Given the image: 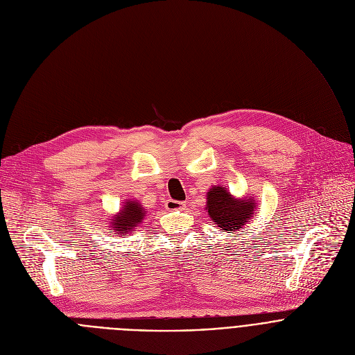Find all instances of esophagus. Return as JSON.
I'll return each instance as SVG.
<instances>
[{
	"label": "esophagus",
	"mask_w": 355,
	"mask_h": 355,
	"mask_svg": "<svg viewBox=\"0 0 355 355\" xmlns=\"http://www.w3.org/2000/svg\"><path fill=\"white\" fill-rule=\"evenodd\" d=\"M185 204L184 202H180V200H174V199H168L166 202V209L167 211H180V209H184Z\"/></svg>",
	"instance_id": "1"
}]
</instances>
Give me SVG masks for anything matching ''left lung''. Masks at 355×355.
Segmentation results:
<instances>
[{
    "label": "left lung",
    "mask_w": 355,
    "mask_h": 355,
    "mask_svg": "<svg viewBox=\"0 0 355 355\" xmlns=\"http://www.w3.org/2000/svg\"><path fill=\"white\" fill-rule=\"evenodd\" d=\"M211 219L218 227L226 233L239 232L257 214L256 198H236L222 185H214L207 192V208Z\"/></svg>",
    "instance_id": "1"
}]
</instances>
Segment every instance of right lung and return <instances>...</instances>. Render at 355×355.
<instances>
[{"mask_svg": "<svg viewBox=\"0 0 355 355\" xmlns=\"http://www.w3.org/2000/svg\"><path fill=\"white\" fill-rule=\"evenodd\" d=\"M146 212L147 211L141 207L139 200L128 199L126 202H123L119 212L110 219V230L115 232V234L126 236L143 222Z\"/></svg>", "mask_w": 355, "mask_h": 355, "instance_id": "right-lung-1", "label": "right lung"}]
</instances>
